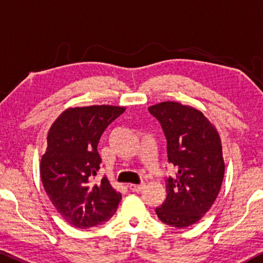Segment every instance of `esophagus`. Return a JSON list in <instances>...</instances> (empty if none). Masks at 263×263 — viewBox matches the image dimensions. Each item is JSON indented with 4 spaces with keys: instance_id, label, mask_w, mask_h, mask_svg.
<instances>
[{
    "instance_id": "34e87169",
    "label": "esophagus",
    "mask_w": 263,
    "mask_h": 263,
    "mask_svg": "<svg viewBox=\"0 0 263 263\" xmlns=\"http://www.w3.org/2000/svg\"><path fill=\"white\" fill-rule=\"evenodd\" d=\"M144 188V183H141V184H129V189L132 190V192H141L142 189Z\"/></svg>"
}]
</instances>
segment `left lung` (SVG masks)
Masks as SVG:
<instances>
[{
	"mask_svg": "<svg viewBox=\"0 0 263 263\" xmlns=\"http://www.w3.org/2000/svg\"><path fill=\"white\" fill-rule=\"evenodd\" d=\"M167 140L168 162L176 177L165 179L167 198L156 214L183 229L199 221L214 204L225 173L219 134L200 111L173 101L148 107Z\"/></svg>",
	"mask_w": 263,
	"mask_h": 263,
	"instance_id": "obj_1",
	"label": "left lung"
}]
</instances>
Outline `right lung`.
Returning <instances> with one entry per match:
<instances>
[{"label":"right lung","mask_w":263,"mask_h":263,"mask_svg":"<svg viewBox=\"0 0 263 263\" xmlns=\"http://www.w3.org/2000/svg\"><path fill=\"white\" fill-rule=\"evenodd\" d=\"M125 107L68 108L49 129L48 147L41 159V178L55 209L78 229L107 221L119 206L121 194L106 177L95 182L101 157L98 144L111 122Z\"/></svg>","instance_id":"1"}]
</instances>
